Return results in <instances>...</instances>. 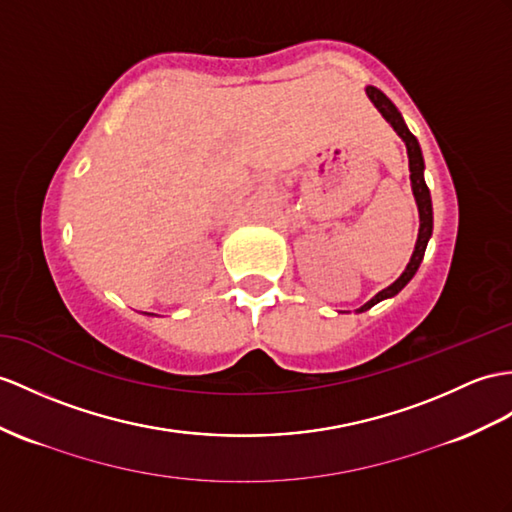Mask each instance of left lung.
<instances>
[{
  "mask_svg": "<svg viewBox=\"0 0 512 512\" xmlns=\"http://www.w3.org/2000/svg\"><path fill=\"white\" fill-rule=\"evenodd\" d=\"M367 95L373 104H376V108L382 112V117L391 123L393 130L402 136L404 143H406V149H408V167H410V182H413V193H415V199H417V208H419V236H417V245H415V252H413V258H410L408 267L404 269V273L400 278H397L391 286H386L384 291H380L376 297L369 299V302L365 306L358 308V313H363V310L376 306L378 302H382V299L386 297H393L400 293L404 286L413 280V276L417 273L421 260H423V254H426V245H428V239L432 234V199H430V189L426 180H423V156H421V149H419V143L413 136V132H410L406 128V123L400 115V110H397L393 106V102L389 97H386L380 89H376V86H367Z\"/></svg>",
  "mask_w": 512,
  "mask_h": 512,
  "instance_id": "1",
  "label": "left lung"
}]
</instances>
